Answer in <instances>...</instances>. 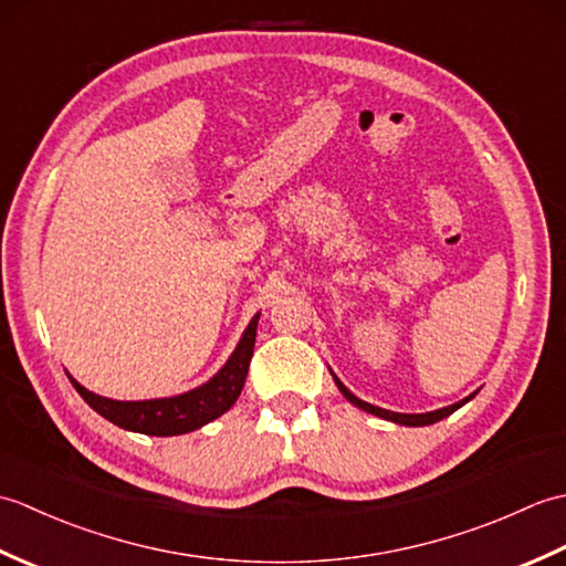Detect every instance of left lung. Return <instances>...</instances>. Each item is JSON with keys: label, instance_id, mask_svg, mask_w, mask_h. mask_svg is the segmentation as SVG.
<instances>
[{"label": "left lung", "instance_id": "1", "mask_svg": "<svg viewBox=\"0 0 566 566\" xmlns=\"http://www.w3.org/2000/svg\"><path fill=\"white\" fill-rule=\"evenodd\" d=\"M333 379H335V384H338V389H340V394L345 396L347 401L350 403H355L357 408H363V411H367V413H375V416H379V418H384V420H391V423H399V426H413V428H418V426H430V423H438V420H442V418H448L450 413H454L457 408H462L467 401H472L474 399V394L472 396H467V399H462V401H457V403H452V406H444V408H438V411H428V413H394V411H387V408H379V406H371V403H367V401H363V399H357V396L345 387V384L333 375Z\"/></svg>", "mask_w": 566, "mask_h": 566}]
</instances>
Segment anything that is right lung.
I'll list each match as a JSON object with an SVG mask.
<instances>
[{
  "mask_svg": "<svg viewBox=\"0 0 566 566\" xmlns=\"http://www.w3.org/2000/svg\"><path fill=\"white\" fill-rule=\"evenodd\" d=\"M258 318L260 314L250 321V326L245 328L243 338H240L233 355L228 357V363L216 371L207 384H201V387L191 391L167 396V399L116 401V399H106V396H99V394H92L72 377L70 381L82 399L94 408V411L104 416L106 420H112V423L118 428L143 432V436H158V438L182 436V432H191L211 423L213 418L223 416L228 408L235 403L248 377L252 347H255Z\"/></svg>",
  "mask_w": 566,
  "mask_h": 566,
  "instance_id": "obj_1",
  "label": "right lung"
}]
</instances>
